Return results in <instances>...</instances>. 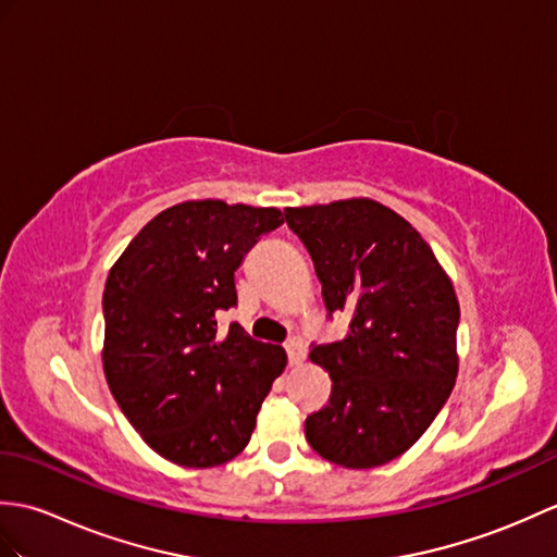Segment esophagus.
<instances>
[{
    "mask_svg": "<svg viewBox=\"0 0 557 557\" xmlns=\"http://www.w3.org/2000/svg\"><path fill=\"white\" fill-rule=\"evenodd\" d=\"M287 356H289V366H301L306 358V344L296 337L287 344Z\"/></svg>",
    "mask_w": 557,
    "mask_h": 557,
    "instance_id": "1",
    "label": "esophagus"
}]
</instances>
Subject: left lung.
Masks as SVG:
<instances>
[{"label":"left lung","mask_w":557,"mask_h":557,"mask_svg":"<svg viewBox=\"0 0 557 557\" xmlns=\"http://www.w3.org/2000/svg\"><path fill=\"white\" fill-rule=\"evenodd\" d=\"M284 218L313 258L330 315H351L344 339L310 348L332 394L306 418V438L342 468H380L418 442L454 392V282L420 232L374 199L299 206Z\"/></svg>","instance_id":"1"}]
</instances>
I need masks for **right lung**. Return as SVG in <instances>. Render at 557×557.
I'll list each match as a JSON object with an SVG mask.
<instances>
[{
    "mask_svg": "<svg viewBox=\"0 0 557 557\" xmlns=\"http://www.w3.org/2000/svg\"><path fill=\"white\" fill-rule=\"evenodd\" d=\"M284 223L280 209L197 199L137 232L103 287V374L123 416L159 456L215 468L247 448L282 346L218 313L237 304L235 270Z\"/></svg>",
    "mask_w": 557,
    "mask_h": 557,
    "instance_id": "right-lung-1",
    "label": "right lung"
}]
</instances>
